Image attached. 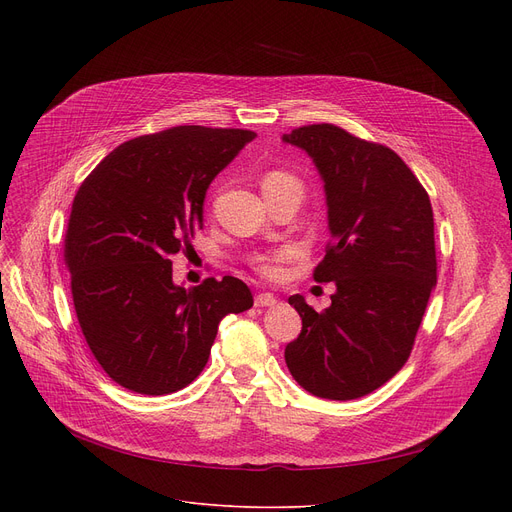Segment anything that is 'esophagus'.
I'll return each instance as SVG.
<instances>
[{
    "label": "esophagus",
    "mask_w": 512,
    "mask_h": 512,
    "mask_svg": "<svg viewBox=\"0 0 512 512\" xmlns=\"http://www.w3.org/2000/svg\"><path fill=\"white\" fill-rule=\"evenodd\" d=\"M276 303H278V299L274 297L272 292H259L255 297V307H272Z\"/></svg>",
    "instance_id": "34e87169"
}]
</instances>
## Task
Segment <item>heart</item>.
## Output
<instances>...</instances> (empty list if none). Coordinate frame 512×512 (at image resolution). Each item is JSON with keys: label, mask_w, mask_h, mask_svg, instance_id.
I'll use <instances>...</instances> for the list:
<instances>
[{"label": "heart", "mask_w": 512, "mask_h": 512, "mask_svg": "<svg viewBox=\"0 0 512 512\" xmlns=\"http://www.w3.org/2000/svg\"><path fill=\"white\" fill-rule=\"evenodd\" d=\"M261 188L265 197L282 195V193H299L303 195V184L301 180L290 174L288 170H270L265 172L261 180ZM297 257V247H280L270 253H263L255 257V270L265 278H282L284 276V263L292 261Z\"/></svg>", "instance_id": "heart-1"}]
</instances>
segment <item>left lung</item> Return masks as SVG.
Masks as SVG:
<instances>
[{
  "instance_id": "8db88e82",
  "label": "left lung",
  "mask_w": 512,
  "mask_h": 512,
  "mask_svg": "<svg viewBox=\"0 0 512 512\" xmlns=\"http://www.w3.org/2000/svg\"><path fill=\"white\" fill-rule=\"evenodd\" d=\"M313 159L326 188L332 242L315 282H334L317 313L301 294L290 305L303 330L284 351L292 378L328 400L384 386L407 363L436 286L434 211L425 188L392 149L334 124L282 137Z\"/></svg>"
}]
</instances>
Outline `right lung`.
I'll return each instance as SVG.
<instances>
[{
  "label": "right lung",
  "mask_w": 512,
  "mask_h": 512,
  "mask_svg": "<svg viewBox=\"0 0 512 512\" xmlns=\"http://www.w3.org/2000/svg\"><path fill=\"white\" fill-rule=\"evenodd\" d=\"M253 130L174 126L122 143L76 191L64 259L93 357L126 390L164 396L207 365L220 321L253 307L232 276L184 288L170 257L203 228L211 180Z\"/></svg>",
  "instance_id": "add662e5"
}]
</instances>
